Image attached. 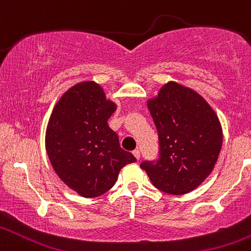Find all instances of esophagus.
I'll return each instance as SVG.
<instances>
[{"mask_svg": "<svg viewBox=\"0 0 251 251\" xmlns=\"http://www.w3.org/2000/svg\"><path fill=\"white\" fill-rule=\"evenodd\" d=\"M133 154H134V156L136 157V160H140L141 154H140V151H139V149H135V151H133Z\"/></svg>", "mask_w": 251, "mask_h": 251, "instance_id": "1", "label": "esophagus"}]
</instances>
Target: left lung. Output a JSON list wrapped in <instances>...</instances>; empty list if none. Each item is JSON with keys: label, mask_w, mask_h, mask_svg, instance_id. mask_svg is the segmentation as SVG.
<instances>
[{"label": "left lung", "mask_w": 251, "mask_h": 251, "mask_svg": "<svg viewBox=\"0 0 251 251\" xmlns=\"http://www.w3.org/2000/svg\"><path fill=\"white\" fill-rule=\"evenodd\" d=\"M147 106L159 135L156 161H143L151 184L170 194L191 192L215 167L223 131L216 112L192 89L168 81Z\"/></svg>", "instance_id": "8db88e82"}]
</instances>
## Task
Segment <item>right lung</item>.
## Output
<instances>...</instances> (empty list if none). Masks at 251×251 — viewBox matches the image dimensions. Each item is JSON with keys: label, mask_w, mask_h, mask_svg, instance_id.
I'll return each mask as SVG.
<instances>
[{"label": "right lung", "mask_w": 251, "mask_h": 251, "mask_svg": "<svg viewBox=\"0 0 251 251\" xmlns=\"http://www.w3.org/2000/svg\"><path fill=\"white\" fill-rule=\"evenodd\" d=\"M115 110L97 83L81 81L61 96L50 117L45 143L53 170L85 198L108 192L120 171L136 161L108 126Z\"/></svg>", "instance_id": "obj_1"}]
</instances>
